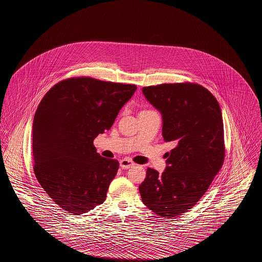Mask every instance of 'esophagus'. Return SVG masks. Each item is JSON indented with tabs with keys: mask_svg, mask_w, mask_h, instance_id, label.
<instances>
[{
	"mask_svg": "<svg viewBox=\"0 0 262 262\" xmlns=\"http://www.w3.org/2000/svg\"><path fill=\"white\" fill-rule=\"evenodd\" d=\"M120 166H121V168L122 169H128V168H132V167H134L135 166V163L132 162L130 160H128V159H122L121 161H120Z\"/></svg>",
	"mask_w": 262,
	"mask_h": 262,
	"instance_id": "34e87169",
	"label": "esophagus"
}]
</instances>
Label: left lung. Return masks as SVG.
<instances>
[{
  "label": "left lung",
  "instance_id": "1",
  "mask_svg": "<svg viewBox=\"0 0 262 262\" xmlns=\"http://www.w3.org/2000/svg\"><path fill=\"white\" fill-rule=\"evenodd\" d=\"M162 114V136L174 144L162 174L148 168L139 186L142 202L165 218L192 208L223 166L224 126L218 101L198 83H164L142 88Z\"/></svg>",
  "mask_w": 262,
  "mask_h": 262
}]
</instances>
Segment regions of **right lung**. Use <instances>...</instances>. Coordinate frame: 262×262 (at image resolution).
<instances>
[{"instance_id": "add662e5", "label": "right lung", "mask_w": 262, "mask_h": 262, "mask_svg": "<svg viewBox=\"0 0 262 262\" xmlns=\"http://www.w3.org/2000/svg\"><path fill=\"white\" fill-rule=\"evenodd\" d=\"M137 85L80 76L55 84L34 115V174L56 204L79 215L106 200L119 162L100 156L93 145L111 128Z\"/></svg>"}]
</instances>
